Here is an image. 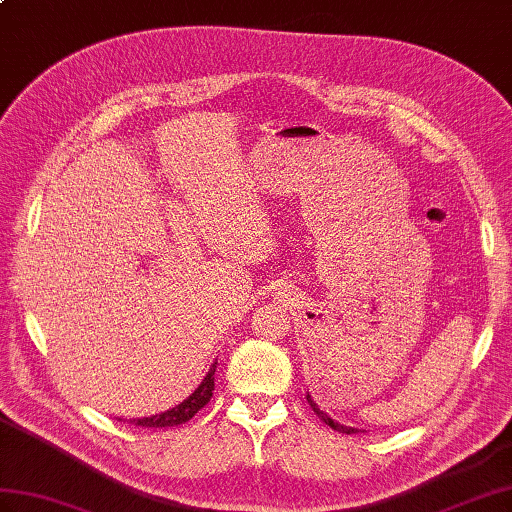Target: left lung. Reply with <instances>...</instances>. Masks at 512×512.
Instances as JSON below:
<instances>
[{
    "label": "left lung",
    "instance_id": "1",
    "mask_svg": "<svg viewBox=\"0 0 512 512\" xmlns=\"http://www.w3.org/2000/svg\"><path fill=\"white\" fill-rule=\"evenodd\" d=\"M306 400H308V404H310V408L315 410L317 413V417L321 419V421H326V426H330L332 430H336V432H343V434H358V432H365V430H358V428H352V426H343V423H339V421H334L326 410H321L317 404H315V400L310 395H306Z\"/></svg>",
    "mask_w": 512,
    "mask_h": 512
}]
</instances>
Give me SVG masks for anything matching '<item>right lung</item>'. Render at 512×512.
<instances>
[{"label": "right lung", "mask_w": 512, "mask_h": 512, "mask_svg": "<svg viewBox=\"0 0 512 512\" xmlns=\"http://www.w3.org/2000/svg\"><path fill=\"white\" fill-rule=\"evenodd\" d=\"M215 369H217V363H213V367H210L202 384H199L197 389L189 397H186L184 402H180L176 408H169V410H165V413L152 415V417L130 419V423H134V426H143V428H171V426H180V423L189 421L197 413V410L204 408L210 402V397H213Z\"/></svg>", "instance_id": "add662e5"}]
</instances>
